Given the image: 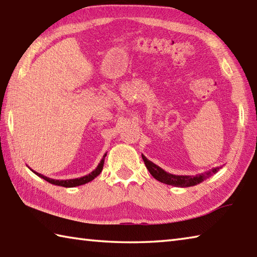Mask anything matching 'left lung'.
<instances>
[{
    "label": "left lung",
    "instance_id": "obj_1",
    "mask_svg": "<svg viewBox=\"0 0 257 257\" xmlns=\"http://www.w3.org/2000/svg\"><path fill=\"white\" fill-rule=\"evenodd\" d=\"M143 159H144L146 167H147L149 173L152 174V176L155 179H157L160 183L175 186V187H190V186H195L197 184H200L202 182H204L205 179L209 178L210 176H213L214 174L217 173L220 168H222V167H216V168L208 170V172L196 175V176L173 175L170 173L165 172L163 168H160L159 166L154 164L153 162H150V160L146 158L145 156H143Z\"/></svg>",
    "mask_w": 257,
    "mask_h": 257
}]
</instances>
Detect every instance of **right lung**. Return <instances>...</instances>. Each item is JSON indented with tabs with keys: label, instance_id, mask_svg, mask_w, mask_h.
Here are the masks:
<instances>
[{
	"label": "right lung",
	"instance_id": "add662e5",
	"mask_svg": "<svg viewBox=\"0 0 257 257\" xmlns=\"http://www.w3.org/2000/svg\"><path fill=\"white\" fill-rule=\"evenodd\" d=\"M105 156H107V154H104L103 155V158L101 159V162L99 163V165L97 166V168H95L93 172H91L90 173L89 175H85V176H83V177H80V178H74V179H64V180H60V179H52V178H49V177H47V176H44V175H41V174H39V173H37V172H34V170H32V172L37 175V176H39V177H41V178H43L44 180H47L48 183H50V184H52V185H57V186H62V187H68V188H70V187H77V186H80V185H84V184H87V183H89V182H91V180H93L95 177H97V176H99L100 175V173L102 172V168H103V164H104V158H105Z\"/></svg>",
	"mask_w": 257,
	"mask_h": 257
}]
</instances>
